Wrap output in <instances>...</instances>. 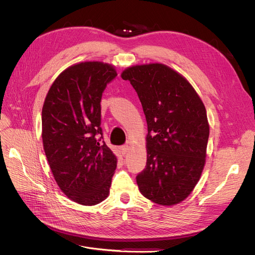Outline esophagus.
Here are the masks:
<instances>
[{
    "label": "esophagus",
    "mask_w": 255,
    "mask_h": 255,
    "mask_svg": "<svg viewBox=\"0 0 255 255\" xmlns=\"http://www.w3.org/2000/svg\"><path fill=\"white\" fill-rule=\"evenodd\" d=\"M129 150H130L129 144H124V145L121 146V151H122L123 155H126L129 152Z\"/></svg>",
    "instance_id": "34e87169"
}]
</instances>
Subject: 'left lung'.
<instances>
[{
    "mask_svg": "<svg viewBox=\"0 0 255 255\" xmlns=\"http://www.w3.org/2000/svg\"><path fill=\"white\" fill-rule=\"evenodd\" d=\"M121 77L136 91L148 124L139 191L155 204L177 205L193 191L206 163V107L188 80L164 64L131 66Z\"/></svg>",
    "mask_w": 255,
    "mask_h": 255,
    "instance_id": "1",
    "label": "left lung"
}]
</instances>
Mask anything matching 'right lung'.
<instances>
[{
	"mask_svg": "<svg viewBox=\"0 0 255 255\" xmlns=\"http://www.w3.org/2000/svg\"><path fill=\"white\" fill-rule=\"evenodd\" d=\"M117 76L111 64L80 62L52 83L42 107V141L60 189L73 202L95 206L109 196L117 157L102 138L101 97Z\"/></svg>",
	"mask_w": 255,
	"mask_h": 255,
	"instance_id": "right-lung-1",
	"label": "right lung"
}]
</instances>
